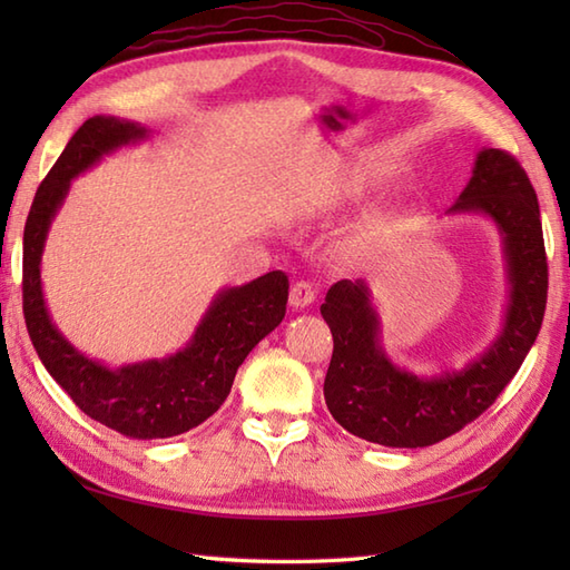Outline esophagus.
Here are the masks:
<instances>
[{
    "instance_id": "obj_1",
    "label": "esophagus",
    "mask_w": 570,
    "mask_h": 570,
    "mask_svg": "<svg viewBox=\"0 0 570 570\" xmlns=\"http://www.w3.org/2000/svg\"><path fill=\"white\" fill-rule=\"evenodd\" d=\"M316 301V286L311 282H296L292 286V296H288V304L294 308H306Z\"/></svg>"
}]
</instances>
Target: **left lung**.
I'll list each match as a JSON object with an SVG mask.
<instances>
[{
  "label": "left lung",
  "instance_id": "1",
  "mask_svg": "<svg viewBox=\"0 0 570 570\" xmlns=\"http://www.w3.org/2000/svg\"><path fill=\"white\" fill-rule=\"evenodd\" d=\"M445 215H482L502 239L507 308L502 328L460 370L414 374L382 347L367 282L331 286L321 316L333 333L323 394L333 419L357 439L386 448H426L490 409L522 367L547 311L549 266L539 200L514 156L480 149L468 186Z\"/></svg>",
  "mask_w": 570,
  "mask_h": 570
}]
</instances>
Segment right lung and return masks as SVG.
Returning <instances> with one entry per match:
<instances>
[{"label": "right lung", "mask_w": 570, "mask_h": 570, "mask_svg": "<svg viewBox=\"0 0 570 570\" xmlns=\"http://www.w3.org/2000/svg\"><path fill=\"white\" fill-rule=\"evenodd\" d=\"M144 139H149L147 127L110 115L90 117L70 137L36 190L23 227V318L43 367L80 411L129 439L151 441L196 429L223 406L252 347L284 321L288 278L269 272L249 284L220 288L190 341L174 355L110 367L80 353L46 306L41 257L48 229L72 178Z\"/></svg>", "instance_id": "right-lung-1"}]
</instances>
